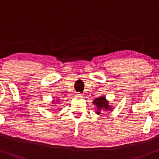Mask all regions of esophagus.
Here are the masks:
<instances>
[{
    "label": "esophagus",
    "mask_w": 159,
    "mask_h": 159,
    "mask_svg": "<svg viewBox=\"0 0 159 159\" xmlns=\"http://www.w3.org/2000/svg\"><path fill=\"white\" fill-rule=\"evenodd\" d=\"M76 98H83V94H80V93L77 94H76Z\"/></svg>",
    "instance_id": "1"
}]
</instances>
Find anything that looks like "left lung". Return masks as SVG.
I'll return each mask as SVG.
<instances>
[{"label": "left lung", "instance_id": "8db88e82", "mask_svg": "<svg viewBox=\"0 0 159 159\" xmlns=\"http://www.w3.org/2000/svg\"><path fill=\"white\" fill-rule=\"evenodd\" d=\"M93 104L95 105L96 107H97V110H96V113L99 114L101 113V110H111L112 109L109 105L108 101H107L106 98L101 96L99 97L98 98H96L94 100Z\"/></svg>", "mask_w": 159, "mask_h": 159}]
</instances>
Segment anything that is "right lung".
Here are the masks:
<instances>
[{
  "instance_id": "add662e5",
  "label": "right lung",
  "mask_w": 159,
  "mask_h": 159,
  "mask_svg": "<svg viewBox=\"0 0 159 159\" xmlns=\"http://www.w3.org/2000/svg\"><path fill=\"white\" fill-rule=\"evenodd\" d=\"M57 102H59V101H58ZM55 103V101H52V103Z\"/></svg>"
}]
</instances>
